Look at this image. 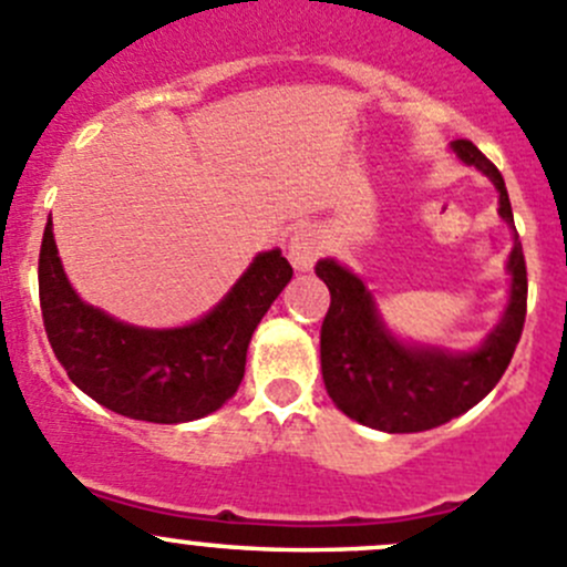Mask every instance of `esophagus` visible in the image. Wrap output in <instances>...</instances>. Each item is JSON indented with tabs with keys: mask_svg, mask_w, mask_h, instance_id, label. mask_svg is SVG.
Segmentation results:
<instances>
[{
	"mask_svg": "<svg viewBox=\"0 0 567 567\" xmlns=\"http://www.w3.org/2000/svg\"><path fill=\"white\" fill-rule=\"evenodd\" d=\"M318 255H321V240H318L316 233H310V229H299V233L290 238L288 257L290 262H293L296 271H307V268H312V262L318 260Z\"/></svg>",
	"mask_w": 567,
	"mask_h": 567,
	"instance_id": "1",
	"label": "esophagus"
}]
</instances>
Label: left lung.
<instances>
[{
    "label": "left lung",
    "instance_id": "obj_1",
    "mask_svg": "<svg viewBox=\"0 0 567 567\" xmlns=\"http://www.w3.org/2000/svg\"><path fill=\"white\" fill-rule=\"evenodd\" d=\"M454 152L498 188V213L513 224L502 172L471 141H454ZM329 288L321 323V371L327 393L354 421L382 432H423L463 415L485 399L507 371L526 321V260L515 240L509 255V307L504 321L468 354L404 346L382 327L362 279L334 260L316 266Z\"/></svg>",
    "mask_w": 567,
    "mask_h": 567
}]
</instances>
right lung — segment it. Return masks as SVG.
<instances>
[{"label":"right lung","mask_w":567,"mask_h":567,"mask_svg":"<svg viewBox=\"0 0 567 567\" xmlns=\"http://www.w3.org/2000/svg\"><path fill=\"white\" fill-rule=\"evenodd\" d=\"M293 277L279 249L257 255L227 299L183 329H137L93 310L60 266L52 221L38 257L47 338L71 382L118 415L185 423L216 412L238 390L257 323Z\"/></svg>","instance_id":"1"}]
</instances>
